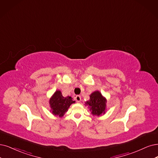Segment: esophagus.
<instances>
[{"mask_svg":"<svg viewBox=\"0 0 158 158\" xmlns=\"http://www.w3.org/2000/svg\"><path fill=\"white\" fill-rule=\"evenodd\" d=\"M75 100H76V102H80L81 100V97L79 95H77V96H75Z\"/></svg>","mask_w":158,"mask_h":158,"instance_id":"34e87169","label":"esophagus"}]
</instances>
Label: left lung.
Here are the masks:
<instances>
[{"mask_svg": "<svg viewBox=\"0 0 158 158\" xmlns=\"http://www.w3.org/2000/svg\"><path fill=\"white\" fill-rule=\"evenodd\" d=\"M107 100L100 91H95L90 95V100L85 104L88 106L91 113L94 116H100L106 113Z\"/></svg>", "mask_w": 158, "mask_h": 158, "instance_id": "8db88e82", "label": "left lung"}]
</instances>
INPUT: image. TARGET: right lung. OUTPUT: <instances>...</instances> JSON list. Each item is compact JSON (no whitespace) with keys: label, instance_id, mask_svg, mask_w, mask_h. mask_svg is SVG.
I'll return each instance as SVG.
<instances>
[{"label":"right lung","instance_id":"obj_1","mask_svg":"<svg viewBox=\"0 0 158 158\" xmlns=\"http://www.w3.org/2000/svg\"><path fill=\"white\" fill-rule=\"evenodd\" d=\"M71 96L64 97L60 90H56L49 100L52 114L62 117L72 103H75Z\"/></svg>","mask_w":158,"mask_h":158}]
</instances>
